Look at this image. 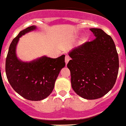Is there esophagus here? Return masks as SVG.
I'll return each mask as SVG.
<instances>
[{"label":"esophagus","mask_w":126,"mask_h":126,"mask_svg":"<svg viewBox=\"0 0 126 126\" xmlns=\"http://www.w3.org/2000/svg\"><path fill=\"white\" fill-rule=\"evenodd\" d=\"M70 60V58L69 57V56H68V55H66V56H65V63H66V64L68 63V62H69V60Z\"/></svg>","instance_id":"34e87169"}]
</instances>
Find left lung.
Returning a JSON list of instances; mask_svg holds the SVG:
<instances>
[{
    "mask_svg": "<svg viewBox=\"0 0 126 126\" xmlns=\"http://www.w3.org/2000/svg\"><path fill=\"white\" fill-rule=\"evenodd\" d=\"M95 38L75 47L67 64L75 92L88 100L101 98L113 88L119 71V56L112 38L101 29L91 28Z\"/></svg>",
    "mask_w": 126,
    "mask_h": 126,
    "instance_id": "8db88e82",
    "label": "left lung"
}]
</instances>
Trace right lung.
<instances>
[{
	"mask_svg": "<svg viewBox=\"0 0 126 126\" xmlns=\"http://www.w3.org/2000/svg\"><path fill=\"white\" fill-rule=\"evenodd\" d=\"M36 29L31 26L19 32L10 45L5 60L6 76L11 87L22 97L32 101L41 100L50 95L65 66L64 55L57 58L43 56L29 62L18 58L16 46L19 38Z\"/></svg>",
	"mask_w": 126,
	"mask_h": 126,
	"instance_id": "1",
	"label": "right lung"
}]
</instances>
